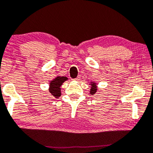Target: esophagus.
Wrapping results in <instances>:
<instances>
[{"mask_svg":"<svg viewBox=\"0 0 153 153\" xmlns=\"http://www.w3.org/2000/svg\"><path fill=\"white\" fill-rule=\"evenodd\" d=\"M79 79H80V77H77L76 78H75L74 79V80H76V81H78V80H79Z\"/></svg>","mask_w":153,"mask_h":153,"instance_id":"34e87169","label":"esophagus"}]
</instances>
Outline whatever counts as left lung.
I'll return each mask as SVG.
<instances>
[{
  "label": "left lung",
  "instance_id": "1",
  "mask_svg": "<svg viewBox=\"0 0 153 153\" xmlns=\"http://www.w3.org/2000/svg\"><path fill=\"white\" fill-rule=\"evenodd\" d=\"M91 91H90V93L91 95H93L95 94V93H96L97 91V86L96 84H95V83H93V82H91Z\"/></svg>",
  "mask_w": 153,
  "mask_h": 153
}]
</instances>
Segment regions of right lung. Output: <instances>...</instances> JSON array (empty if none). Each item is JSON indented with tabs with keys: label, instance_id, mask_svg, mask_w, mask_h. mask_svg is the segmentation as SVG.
<instances>
[{
	"label": "right lung",
	"instance_id": "add662e5",
	"mask_svg": "<svg viewBox=\"0 0 153 153\" xmlns=\"http://www.w3.org/2000/svg\"><path fill=\"white\" fill-rule=\"evenodd\" d=\"M68 78L65 76H58L53 79L50 82L49 92L51 94L54 96L56 98H58L61 95L60 92V86L62 85L64 82L67 80Z\"/></svg>",
	"mask_w": 153,
	"mask_h": 153
}]
</instances>
